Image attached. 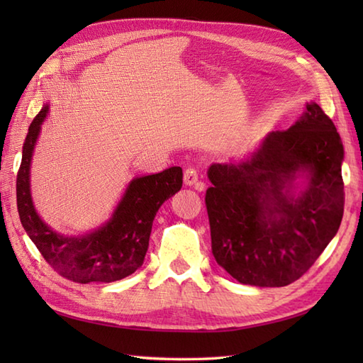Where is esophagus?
Instances as JSON below:
<instances>
[{
	"mask_svg": "<svg viewBox=\"0 0 363 363\" xmlns=\"http://www.w3.org/2000/svg\"><path fill=\"white\" fill-rule=\"evenodd\" d=\"M198 177H199V172L196 167H187L184 169V182H186V186H196V190H203L204 184L203 182L198 184Z\"/></svg>",
	"mask_w": 363,
	"mask_h": 363,
	"instance_id": "obj_1",
	"label": "esophagus"
}]
</instances>
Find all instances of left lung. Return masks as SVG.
<instances>
[{
    "label": "left lung",
    "instance_id": "8db88e82",
    "mask_svg": "<svg viewBox=\"0 0 363 363\" xmlns=\"http://www.w3.org/2000/svg\"><path fill=\"white\" fill-rule=\"evenodd\" d=\"M306 109L291 128L269 134L248 160L213 164L207 172L212 254L242 284L295 282L340 228L343 145L318 104ZM298 171L310 173V186L299 197H287L283 189Z\"/></svg>",
    "mask_w": 363,
    "mask_h": 363
}]
</instances>
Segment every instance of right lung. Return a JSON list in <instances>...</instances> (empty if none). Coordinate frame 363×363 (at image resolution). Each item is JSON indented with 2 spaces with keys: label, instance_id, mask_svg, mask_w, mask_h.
Segmentation results:
<instances>
[{
  "label": "right lung",
  "instance_id": "1",
  "mask_svg": "<svg viewBox=\"0 0 363 363\" xmlns=\"http://www.w3.org/2000/svg\"><path fill=\"white\" fill-rule=\"evenodd\" d=\"M48 107L35 115L23 143L17 173V207L23 228L50 267L78 284L113 282L142 267L150 246L152 220L159 207L182 187V168L135 177L113 217L86 237H64L38 218L29 191V165L34 143Z\"/></svg>",
  "mask_w": 363,
  "mask_h": 363
}]
</instances>
